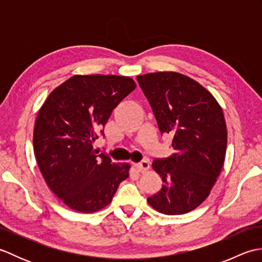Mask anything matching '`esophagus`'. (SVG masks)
I'll return each mask as SVG.
<instances>
[{"instance_id": "obj_1", "label": "esophagus", "mask_w": 262, "mask_h": 262, "mask_svg": "<svg viewBox=\"0 0 262 262\" xmlns=\"http://www.w3.org/2000/svg\"><path fill=\"white\" fill-rule=\"evenodd\" d=\"M134 168H135L138 172H145V171L148 170L149 164H148L147 161H142V162H140V163L134 164Z\"/></svg>"}]
</instances>
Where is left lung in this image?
I'll return each instance as SVG.
<instances>
[{"instance_id": "obj_1", "label": "left lung", "mask_w": 262, "mask_h": 262, "mask_svg": "<svg viewBox=\"0 0 262 262\" xmlns=\"http://www.w3.org/2000/svg\"><path fill=\"white\" fill-rule=\"evenodd\" d=\"M161 134L172 136L174 152L153 161L161 190L147 198L165 215L191 211L208 197L223 168L227 129L223 110L207 89L177 72L137 76Z\"/></svg>"}]
</instances>
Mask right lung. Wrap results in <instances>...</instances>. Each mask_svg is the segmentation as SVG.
I'll use <instances>...</instances> for the list:
<instances>
[{"label": "right lung", "mask_w": 262, "mask_h": 262, "mask_svg": "<svg viewBox=\"0 0 262 262\" xmlns=\"http://www.w3.org/2000/svg\"><path fill=\"white\" fill-rule=\"evenodd\" d=\"M135 88L128 76L74 75L54 89L39 109L33 128L39 170L70 208L86 214L104 208L129 177V164L97 154L93 143Z\"/></svg>", "instance_id": "1"}]
</instances>
